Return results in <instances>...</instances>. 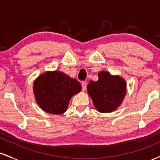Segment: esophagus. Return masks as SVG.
I'll return each mask as SVG.
<instances>
[{"instance_id": "1", "label": "esophagus", "mask_w": 160, "mask_h": 160, "mask_svg": "<svg viewBox=\"0 0 160 160\" xmlns=\"http://www.w3.org/2000/svg\"><path fill=\"white\" fill-rule=\"evenodd\" d=\"M81 85H82V91L84 92L86 89V86H87V84H86V82L85 81H83V82H81Z\"/></svg>"}]
</instances>
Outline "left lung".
I'll return each mask as SVG.
<instances>
[{
  "mask_svg": "<svg viewBox=\"0 0 160 160\" xmlns=\"http://www.w3.org/2000/svg\"><path fill=\"white\" fill-rule=\"evenodd\" d=\"M126 82L121 77L102 71L98 73V81L88 82L87 91L98 111L111 112L122 103L126 95Z\"/></svg>",
  "mask_w": 160,
  "mask_h": 160,
  "instance_id": "obj_1",
  "label": "left lung"
}]
</instances>
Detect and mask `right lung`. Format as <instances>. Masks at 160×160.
<instances>
[{
    "label": "right lung",
    "instance_id": "obj_1",
    "mask_svg": "<svg viewBox=\"0 0 160 160\" xmlns=\"http://www.w3.org/2000/svg\"><path fill=\"white\" fill-rule=\"evenodd\" d=\"M81 89L78 80L58 71L46 72L33 82L36 103L46 112L54 115L64 113L73 95Z\"/></svg>",
    "mask_w": 160,
    "mask_h": 160
}]
</instances>
